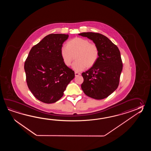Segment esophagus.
<instances>
[{"instance_id": "34e87169", "label": "esophagus", "mask_w": 151, "mask_h": 151, "mask_svg": "<svg viewBox=\"0 0 151 151\" xmlns=\"http://www.w3.org/2000/svg\"><path fill=\"white\" fill-rule=\"evenodd\" d=\"M80 73H78V72H75V76H79L80 75Z\"/></svg>"}]
</instances>
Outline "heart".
Wrapping results in <instances>:
<instances>
[{
    "mask_svg": "<svg viewBox=\"0 0 151 151\" xmlns=\"http://www.w3.org/2000/svg\"><path fill=\"white\" fill-rule=\"evenodd\" d=\"M65 46L60 50L62 60L65 65L69 67L75 56L76 61L73 63L72 68L76 71H83L86 67L92 68L98 60V47L87 39L76 37L68 41Z\"/></svg>",
    "mask_w": 151,
    "mask_h": 151,
    "instance_id": "b5f03b06",
    "label": "heart"
}]
</instances>
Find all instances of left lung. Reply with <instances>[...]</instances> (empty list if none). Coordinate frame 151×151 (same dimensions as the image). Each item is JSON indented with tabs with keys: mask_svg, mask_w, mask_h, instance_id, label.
I'll list each match as a JSON object with an SVG mask.
<instances>
[{
	"mask_svg": "<svg viewBox=\"0 0 151 151\" xmlns=\"http://www.w3.org/2000/svg\"><path fill=\"white\" fill-rule=\"evenodd\" d=\"M93 40L99 48V56L96 64L82 73L83 82L81 87L84 93L95 99H103L118 88L122 70L119 48L106 36L98 33L79 34Z\"/></svg>",
	"mask_w": 151,
	"mask_h": 151,
	"instance_id": "obj_1",
	"label": "left lung"
}]
</instances>
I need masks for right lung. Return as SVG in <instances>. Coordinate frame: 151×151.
Wrapping results in <instances>:
<instances>
[{"label":"right lung","instance_id":"1","mask_svg":"<svg viewBox=\"0 0 151 151\" xmlns=\"http://www.w3.org/2000/svg\"><path fill=\"white\" fill-rule=\"evenodd\" d=\"M68 35L50 34L32 47L24 64L29 90L37 99L46 104L60 99L74 72L65 65L60 56Z\"/></svg>","mask_w":151,"mask_h":151}]
</instances>
